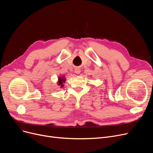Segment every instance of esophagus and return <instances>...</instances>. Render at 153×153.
Returning <instances> with one entry per match:
<instances>
[{
  "mask_svg": "<svg viewBox=\"0 0 153 153\" xmlns=\"http://www.w3.org/2000/svg\"><path fill=\"white\" fill-rule=\"evenodd\" d=\"M74 72L76 73V74H80V72H81V69H79V68H76V69H74Z\"/></svg>",
  "mask_w": 153,
  "mask_h": 153,
  "instance_id": "1",
  "label": "esophagus"
}]
</instances>
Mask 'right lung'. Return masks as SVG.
<instances>
[{"label": "right lung", "mask_w": 153, "mask_h": 153, "mask_svg": "<svg viewBox=\"0 0 153 153\" xmlns=\"http://www.w3.org/2000/svg\"><path fill=\"white\" fill-rule=\"evenodd\" d=\"M65 78L64 76H59L58 77V81H57V85L61 86V88L64 87V84L65 82Z\"/></svg>", "instance_id": "obj_1"}]
</instances>
